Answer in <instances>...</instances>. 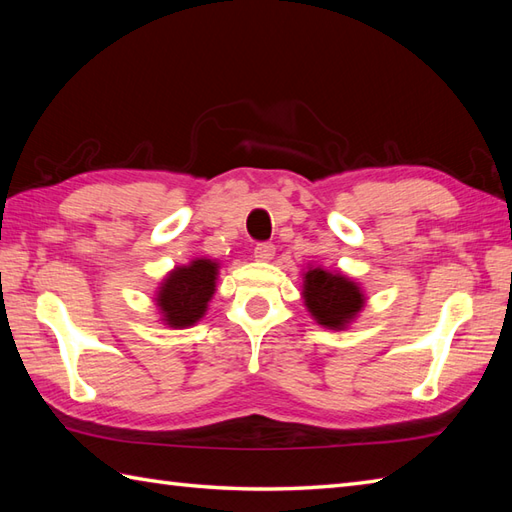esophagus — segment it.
I'll return each instance as SVG.
<instances>
[{
    "label": "esophagus",
    "instance_id": "34e87169",
    "mask_svg": "<svg viewBox=\"0 0 512 512\" xmlns=\"http://www.w3.org/2000/svg\"><path fill=\"white\" fill-rule=\"evenodd\" d=\"M255 259L257 262H270V259L275 257V244H270V242H259L257 246H255Z\"/></svg>",
    "mask_w": 512,
    "mask_h": 512
}]
</instances>
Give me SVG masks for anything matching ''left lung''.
Masks as SVG:
<instances>
[{
	"label": "left lung",
	"instance_id": "left-lung-1",
	"mask_svg": "<svg viewBox=\"0 0 512 512\" xmlns=\"http://www.w3.org/2000/svg\"><path fill=\"white\" fill-rule=\"evenodd\" d=\"M303 299L317 323L341 330L363 308V292L354 281L323 268H312L303 281Z\"/></svg>",
	"mask_w": 512,
	"mask_h": 512
}]
</instances>
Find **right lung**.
Wrapping results in <instances>:
<instances>
[{
    "instance_id": "right-lung-1",
    "label": "right lung",
    "mask_w": 512,
    "mask_h": 512,
    "mask_svg": "<svg viewBox=\"0 0 512 512\" xmlns=\"http://www.w3.org/2000/svg\"><path fill=\"white\" fill-rule=\"evenodd\" d=\"M215 279L217 264L211 259H195L189 266L173 270L158 292V306L167 325L187 328L202 319L215 292Z\"/></svg>"
}]
</instances>
